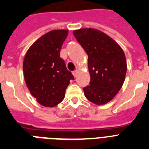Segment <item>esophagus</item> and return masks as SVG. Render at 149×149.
<instances>
[{
  "label": "esophagus",
  "mask_w": 149,
  "mask_h": 149,
  "mask_svg": "<svg viewBox=\"0 0 149 149\" xmlns=\"http://www.w3.org/2000/svg\"><path fill=\"white\" fill-rule=\"evenodd\" d=\"M77 74H78V71H77V70H76V71H73V72H72V75L74 76V77H77Z\"/></svg>",
  "instance_id": "34e87169"
}]
</instances>
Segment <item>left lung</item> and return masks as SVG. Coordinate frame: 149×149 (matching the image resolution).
I'll use <instances>...</instances> for the list:
<instances>
[{
    "label": "left lung",
    "mask_w": 149,
    "mask_h": 149,
    "mask_svg": "<svg viewBox=\"0 0 149 149\" xmlns=\"http://www.w3.org/2000/svg\"><path fill=\"white\" fill-rule=\"evenodd\" d=\"M73 35L88 55L91 82L84 88L85 97L97 105L107 104L125 82L127 62L124 51L113 38L97 29H80Z\"/></svg>",
    "instance_id": "8db88e82"
}]
</instances>
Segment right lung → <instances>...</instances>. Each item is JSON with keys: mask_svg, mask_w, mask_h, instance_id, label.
Masks as SVG:
<instances>
[{"mask_svg": "<svg viewBox=\"0 0 149 149\" xmlns=\"http://www.w3.org/2000/svg\"><path fill=\"white\" fill-rule=\"evenodd\" d=\"M68 30H52L30 46L23 62L24 80L38 104L47 107L58 105L74 77L60 57V49Z\"/></svg>", "mask_w": 149, "mask_h": 149, "instance_id": "obj_1", "label": "right lung"}]
</instances>
